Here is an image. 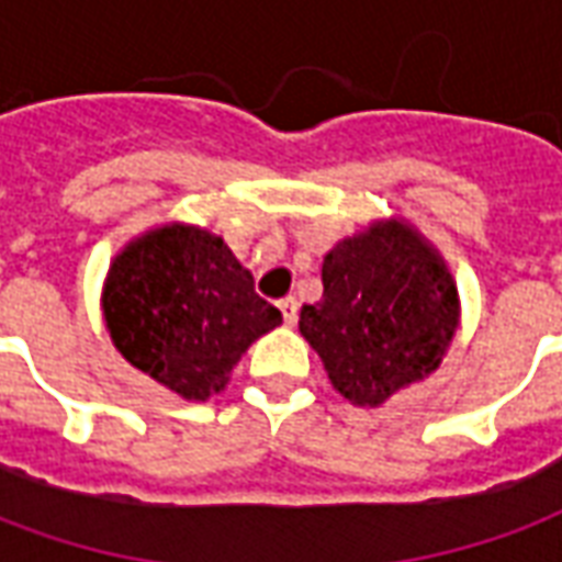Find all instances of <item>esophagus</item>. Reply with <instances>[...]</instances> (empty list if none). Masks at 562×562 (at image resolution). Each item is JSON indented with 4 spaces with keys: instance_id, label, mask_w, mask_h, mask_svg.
<instances>
[{
    "instance_id": "34e87169",
    "label": "esophagus",
    "mask_w": 562,
    "mask_h": 562,
    "mask_svg": "<svg viewBox=\"0 0 562 562\" xmlns=\"http://www.w3.org/2000/svg\"><path fill=\"white\" fill-rule=\"evenodd\" d=\"M280 310L282 318H285V325H294V322H297V301H294V297H282Z\"/></svg>"
}]
</instances>
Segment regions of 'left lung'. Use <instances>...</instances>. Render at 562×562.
I'll return each instance as SVG.
<instances>
[{
	"instance_id": "1",
	"label": "left lung",
	"mask_w": 562,
	"mask_h": 562,
	"mask_svg": "<svg viewBox=\"0 0 562 562\" xmlns=\"http://www.w3.org/2000/svg\"><path fill=\"white\" fill-rule=\"evenodd\" d=\"M322 301L297 328L355 406H379L434 373L460 318L458 285L434 246L403 220L373 222L330 249Z\"/></svg>"
}]
</instances>
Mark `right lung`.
<instances>
[{
  "label": "right lung",
  "mask_w": 562,
  "mask_h": 562,
  "mask_svg": "<svg viewBox=\"0 0 562 562\" xmlns=\"http://www.w3.org/2000/svg\"><path fill=\"white\" fill-rule=\"evenodd\" d=\"M102 310L116 352L186 401L220 394L240 355L282 322L225 240L183 222L111 261Z\"/></svg>",
  "instance_id": "1"
}]
</instances>
